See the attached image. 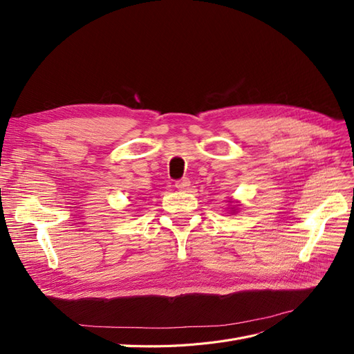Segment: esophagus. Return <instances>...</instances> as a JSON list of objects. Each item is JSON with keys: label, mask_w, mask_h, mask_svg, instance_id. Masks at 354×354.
Masks as SVG:
<instances>
[{"label": "esophagus", "mask_w": 354, "mask_h": 354, "mask_svg": "<svg viewBox=\"0 0 354 354\" xmlns=\"http://www.w3.org/2000/svg\"><path fill=\"white\" fill-rule=\"evenodd\" d=\"M174 186H176L178 190H186V189L190 186V180H189L187 177H183V178L177 180Z\"/></svg>", "instance_id": "34e87169"}]
</instances>
